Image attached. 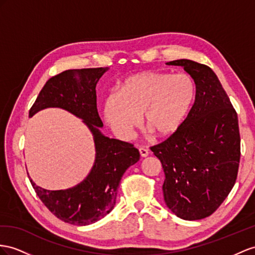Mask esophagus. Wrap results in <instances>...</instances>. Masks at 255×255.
Here are the masks:
<instances>
[{
	"instance_id": "34e87169",
	"label": "esophagus",
	"mask_w": 255,
	"mask_h": 255,
	"mask_svg": "<svg viewBox=\"0 0 255 255\" xmlns=\"http://www.w3.org/2000/svg\"><path fill=\"white\" fill-rule=\"evenodd\" d=\"M139 152H140V155L142 156V157H146V156H148V154H149L148 149L145 148V147H143V146L139 147Z\"/></svg>"
}]
</instances>
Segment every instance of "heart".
<instances>
[{
    "label": "heart",
    "instance_id": "obj_1",
    "mask_svg": "<svg viewBox=\"0 0 255 255\" xmlns=\"http://www.w3.org/2000/svg\"><path fill=\"white\" fill-rule=\"evenodd\" d=\"M195 85L185 74L145 71L129 76L104 102V117L114 132L128 138L144 114L145 125L158 136L181 127L193 107Z\"/></svg>",
    "mask_w": 255,
    "mask_h": 255
}]
</instances>
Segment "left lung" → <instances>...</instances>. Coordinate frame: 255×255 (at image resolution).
Returning <instances> with one entry per match:
<instances>
[{
  "mask_svg": "<svg viewBox=\"0 0 255 255\" xmlns=\"http://www.w3.org/2000/svg\"><path fill=\"white\" fill-rule=\"evenodd\" d=\"M167 64L181 65L192 76L195 102L177 131L149 148L164 169L168 208L183 220H201L217 210L236 182L238 116L211 68L187 59Z\"/></svg>",
  "mask_w": 255,
  "mask_h": 255,
  "instance_id": "8db88e82",
  "label": "left lung"
}]
</instances>
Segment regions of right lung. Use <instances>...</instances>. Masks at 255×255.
I'll use <instances>...</instances> for the list:
<instances>
[{"label": "right lung", "instance_id": "right-lung-1", "mask_svg": "<svg viewBox=\"0 0 255 255\" xmlns=\"http://www.w3.org/2000/svg\"><path fill=\"white\" fill-rule=\"evenodd\" d=\"M107 68L67 70L44 85L29 116L46 108H61L84 120L94 134L96 161L81 184L65 191H47L30 179L38 198L56 217L73 225H89L104 218L115 206L123 174L140 158L129 142L104 136L97 110L96 85Z\"/></svg>", "mask_w": 255, "mask_h": 255}]
</instances>
